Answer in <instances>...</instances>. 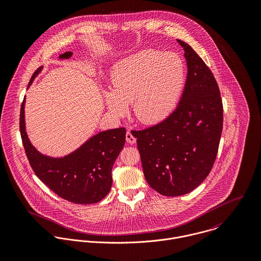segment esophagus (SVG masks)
Segmentation results:
<instances>
[{
	"mask_svg": "<svg viewBox=\"0 0 261 261\" xmlns=\"http://www.w3.org/2000/svg\"><path fill=\"white\" fill-rule=\"evenodd\" d=\"M125 139H126V142H127L128 144H136V143H137V139L135 138V136L132 134L130 130H127V132H126Z\"/></svg>",
	"mask_w": 261,
	"mask_h": 261,
	"instance_id": "34e87169",
	"label": "esophagus"
}]
</instances>
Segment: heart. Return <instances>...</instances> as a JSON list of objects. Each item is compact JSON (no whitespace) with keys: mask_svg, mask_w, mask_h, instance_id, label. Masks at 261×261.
Wrapping results in <instances>:
<instances>
[{"mask_svg":"<svg viewBox=\"0 0 261 261\" xmlns=\"http://www.w3.org/2000/svg\"><path fill=\"white\" fill-rule=\"evenodd\" d=\"M184 83L185 66L179 56L146 49L115 65L107 106L113 115L123 116L127 103H133L141 122L158 123L175 109Z\"/></svg>","mask_w":261,"mask_h":261,"instance_id":"b5f03b06","label":"heart"}]
</instances>
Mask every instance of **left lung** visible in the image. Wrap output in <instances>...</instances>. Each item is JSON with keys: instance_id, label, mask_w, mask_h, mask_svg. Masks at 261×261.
<instances>
[{"instance_id": "8db88e82", "label": "left lung", "mask_w": 261, "mask_h": 261, "mask_svg": "<svg viewBox=\"0 0 261 261\" xmlns=\"http://www.w3.org/2000/svg\"><path fill=\"white\" fill-rule=\"evenodd\" d=\"M177 41L188 66L179 106L160 123L132 130L148 184L170 197L190 193L207 178L223 127V105L214 75L190 45Z\"/></svg>"}]
</instances>
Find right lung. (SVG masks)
<instances>
[{
    "label": "right lung",
    "mask_w": 261,
    "mask_h": 261,
    "mask_svg": "<svg viewBox=\"0 0 261 261\" xmlns=\"http://www.w3.org/2000/svg\"><path fill=\"white\" fill-rule=\"evenodd\" d=\"M72 52L60 55L69 58ZM33 73L29 85L41 71ZM25 99L20 112V133L30 166L38 178L57 194L75 204H93L102 200L111 191L112 169L124 146L125 128L98 133L79 149L63 158H50L40 153L30 143L25 129Z\"/></svg>",
    "instance_id": "add662e5"
}]
</instances>
